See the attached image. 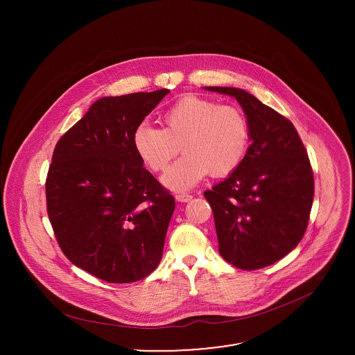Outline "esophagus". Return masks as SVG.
<instances>
[{
	"instance_id": "obj_1",
	"label": "esophagus",
	"mask_w": 355,
	"mask_h": 355,
	"mask_svg": "<svg viewBox=\"0 0 355 355\" xmlns=\"http://www.w3.org/2000/svg\"><path fill=\"white\" fill-rule=\"evenodd\" d=\"M175 198H176V201H179V202H189V201L193 200V196H191V194H187V193H178V194L175 196Z\"/></svg>"
}]
</instances>
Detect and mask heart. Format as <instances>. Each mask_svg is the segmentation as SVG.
I'll return each instance as SVG.
<instances>
[{
  "label": "heart",
  "instance_id": "b5f03b06",
  "mask_svg": "<svg viewBox=\"0 0 355 355\" xmlns=\"http://www.w3.org/2000/svg\"><path fill=\"white\" fill-rule=\"evenodd\" d=\"M164 128L142 123L134 131V149L153 172H162V183L176 191L187 190L211 173L228 176L243 162L250 144L245 113L231 105L198 96H184L162 113Z\"/></svg>",
  "mask_w": 355,
  "mask_h": 355
}]
</instances>
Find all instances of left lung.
Listing matches in <instances>:
<instances>
[{
	"mask_svg": "<svg viewBox=\"0 0 355 355\" xmlns=\"http://www.w3.org/2000/svg\"><path fill=\"white\" fill-rule=\"evenodd\" d=\"M231 96L248 116L250 141L241 166L203 193L213 210L220 255L254 270L290 253L304 238L314 178L294 124L235 87H205Z\"/></svg>",
	"mask_w": 355,
	"mask_h": 355,
	"instance_id": "8db88e82",
	"label": "left lung"
}]
</instances>
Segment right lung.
I'll return each mask as SVG.
<instances>
[{
	"label": "right lung",
	"mask_w": 355,
	"mask_h": 355,
	"mask_svg": "<svg viewBox=\"0 0 355 355\" xmlns=\"http://www.w3.org/2000/svg\"><path fill=\"white\" fill-rule=\"evenodd\" d=\"M169 93L105 97L57 142L46 207L57 243L80 269L132 283L159 263L175 198L144 166L134 131Z\"/></svg>",
	"instance_id": "right-lung-1"
}]
</instances>
